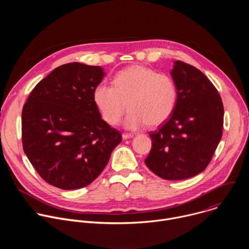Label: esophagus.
<instances>
[{
	"mask_svg": "<svg viewBox=\"0 0 249 249\" xmlns=\"http://www.w3.org/2000/svg\"><path fill=\"white\" fill-rule=\"evenodd\" d=\"M134 137V135L133 134H122V139L123 140H127V139H131V138H133Z\"/></svg>",
	"mask_w": 249,
	"mask_h": 249,
	"instance_id": "1",
	"label": "esophagus"
}]
</instances>
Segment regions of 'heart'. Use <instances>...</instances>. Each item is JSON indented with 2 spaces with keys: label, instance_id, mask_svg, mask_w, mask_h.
<instances>
[{
  "label": "heart",
  "instance_id": "1",
  "mask_svg": "<svg viewBox=\"0 0 249 249\" xmlns=\"http://www.w3.org/2000/svg\"><path fill=\"white\" fill-rule=\"evenodd\" d=\"M112 85L97 84L92 100L104 122L117 125L123 116L126 103L129 112L124 126L137 130L148 124L156 127L172 114L177 102V87L166 74L141 65H134L118 72Z\"/></svg>",
  "mask_w": 249,
  "mask_h": 249
}]
</instances>
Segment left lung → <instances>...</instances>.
Wrapping results in <instances>:
<instances>
[{
	"mask_svg": "<svg viewBox=\"0 0 249 249\" xmlns=\"http://www.w3.org/2000/svg\"><path fill=\"white\" fill-rule=\"evenodd\" d=\"M171 77L177 87L175 108L157 131L146 165L166 180L201 173L210 163L223 135L224 106L210 80L197 68L175 61Z\"/></svg>",
	"mask_w": 249,
	"mask_h": 249,
	"instance_id": "8db88e82",
	"label": "left lung"
}]
</instances>
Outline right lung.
Wrapping results in <instances>:
<instances>
[{
  "instance_id": "obj_1",
  "label": "right lung",
  "mask_w": 249,
  "mask_h": 249,
  "mask_svg": "<svg viewBox=\"0 0 249 249\" xmlns=\"http://www.w3.org/2000/svg\"><path fill=\"white\" fill-rule=\"evenodd\" d=\"M104 75L99 66L62 65L35 86L23 105V151L42 178L57 188L90 184L121 143L120 132L103 121L92 100Z\"/></svg>"
}]
</instances>
